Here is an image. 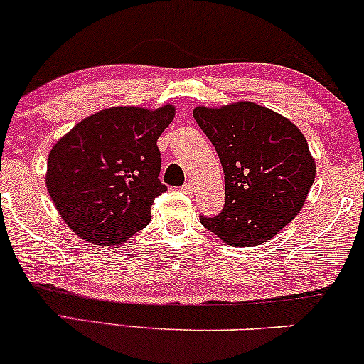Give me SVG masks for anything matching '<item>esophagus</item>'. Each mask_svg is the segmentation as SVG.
I'll list each match as a JSON object with an SVG mask.
<instances>
[{"instance_id": "34e87169", "label": "esophagus", "mask_w": 364, "mask_h": 364, "mask_svg": "<svg viewBox=\"0 0 364 364\" xmlns=\"http://www.w3.org/2000/svg\"><path fill=\"white\" fill-rule=\"evenodd\" d=\"M181 191L184 194H191L193 193V183H184L181 186Z\"/></svg>"}]
</instances>
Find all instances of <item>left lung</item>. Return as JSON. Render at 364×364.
<instances>
[{
  "label": "left lung",
  "instance_id": "obj_1",
  "mask_svg": "<svg viewBox=\"0 0 364 364\" xmlns=\"http://www.w3.org/2000/svg\"><path fill=\"white\" fill-rule=\"evenodd\" d=\"M193 116L219 155L225 205L200 224L230 247H257L299 214L316 178L302 132L281 114L250 101L194 107Z\"/></svg>",
  "mask_w": 364,
  "mask_h": 364
}]
</instances>
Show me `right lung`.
Wrapping results in <instances>:
<instances>
[{"label":"right lung","instance_id":"obj_1","mask_svg":"<svg viewBox=\"0 0 364 364\" xmlns=\"http://www.w3.org/2000/svg\"><path fill=\"white\" fill-rule=\"evenodd\" d=\"M173 117V105L109 107L83 119L53 145L46 184L75 234L111 247L149 224L154 199L166 191L159 180L156 140Z\"/></svg>","mask_w":364,"mask_h":364}]
</instances>
